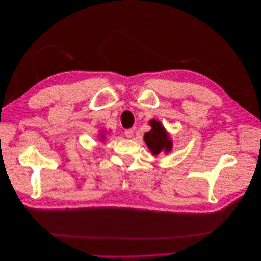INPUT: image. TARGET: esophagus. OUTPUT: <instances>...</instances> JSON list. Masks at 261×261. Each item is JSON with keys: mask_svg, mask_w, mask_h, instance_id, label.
<instances>
[{"mask_svg": "<svg viewBox=\"0 0 261 261\" xmlns=\"http://www.w3.org/2000/svg\"><path fill=\"white\" fill-rule=\"evenodd\" d=\"M124 133H125V136H126L127 138H132L133 135H134V130L133 129H126Z\"/></svg>", "mask_w": 261, "mask_h": 261, "instance_id": "1", "label": "esophagus"}]
</instances>
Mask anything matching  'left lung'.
<instances>
[{
  "instance_id": "1",
  "label": "left lung",
  "mask_w": 261,
  "mask_h": 261,
  "mask_svg": "<svg viewBox=\"0 0 261 261\" xmlns=\"http://www.w3.org/2000/svg\"><path fill=\"white\" fill-rule=\"evenodd\" d=\"M148 123H150L152 129L145 133L143 136V140L148 147V150L151 151L152 155L154 156H157L160 153L169 154L173 147L170 134L167 132L160 121L152 119Z\"/></svg>"
}]
</instances>
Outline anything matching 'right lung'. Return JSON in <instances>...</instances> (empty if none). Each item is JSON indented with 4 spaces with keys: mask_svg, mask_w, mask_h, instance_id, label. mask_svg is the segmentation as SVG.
<instances>
[{
    "mask_svg": "<svg viewBox=\"0 0 261 261\" xmlns=\"http://www.w3.org/2000/svg\"><path fill=\"white\" fill-rule=\"evenodd\" d=\"M105 134H106V130H101L100 132V136H98V138H100L102 141L105 139Z\"/></svg>",
    "mask_w": 261,
    "mask_h": 261,
    "instance_id": "1",
    "label": "right lung"
}]
</instances>
